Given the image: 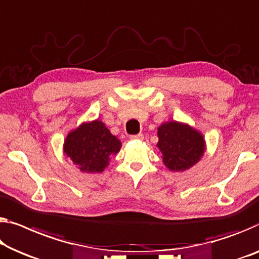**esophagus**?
I'll return each instance as SVG.
<instances>
[{
    "instance_id": "34e87169",
    "label": "esophagus",
    "mask_w": 259,
    "mask_h": 259,
    "mask_svg": "<svg viewBox=\"0 0 259 259\" xmlns=\"http://www.w3.org/2000/svg\"><path fill=\"white\" fill-rule=\"evenodd\" d=\"M131 140H136V141H142L144 136H143V134H137V135H133V136H130Z\"/></svg>"
}]
</instances>
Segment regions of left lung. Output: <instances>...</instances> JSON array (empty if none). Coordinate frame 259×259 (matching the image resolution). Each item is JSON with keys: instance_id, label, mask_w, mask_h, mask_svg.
I'll return each mask as SVG.
<instances>
[{"instance_id": "left-lung-1", "label": "left lung", "mask_w": 259, "mask_h": 259, "mask_svg": "<svg viewBox=\"0 0 259 259\" xmlns=\"http://www.w3.org/2000/svg\"><path fill=\"white\" fill-rule=\"evenodd\" d=\"M157 146L164 164L171 171H185L198 161L204 151L203 137L198 131L178 122H168L158 128Z\"/></svg>"}]
</instances>
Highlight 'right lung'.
Instances as JSON below:
<instances>
[{
	"mask_svg": "<svg viewBox=\"0 0 259 259\" xmlns=\"http://www.w3.org/2000/svg\"><path fill=\"white\" fill-rule=\"evenodd\" d=\"M121 142L113 136L101 121L84 123L68 134L64 151L82 172H102L110 156L121 149Z\"/></svg>",
	"mask_w": 259,
	"mask_h": 259,
	"instance_id": "obj_1",
	"label": "right lung"
}]
</instances>
